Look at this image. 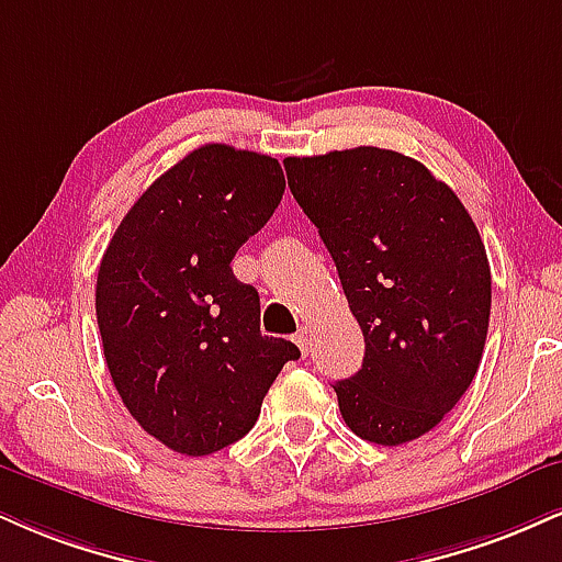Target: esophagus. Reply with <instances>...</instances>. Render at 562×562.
I'll return each instance as SVG.
<instances>
[{"mask_svg":"<svg viewBox=\"0 0 562 562\" xmlns=\"http://www.w3.org/2000/svg\"><path fill=\"white\" fill-rule=\"evenodd\" d=\"M293 340H295V346L301 348V353L306 356V353H308V348H311V329H308V327H301L299 333H295Z\"/></svg>","mask_w":562,"mask_h":562,"instance_id":"1","label":"esophagus"}]
</instances>
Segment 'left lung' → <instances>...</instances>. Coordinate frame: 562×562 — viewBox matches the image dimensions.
<instances>
[{
    "mask_svg": "<svg viewBox=\"0 0 562 562\" xmlns=\"http://www.w3.org/2000/svg\"><path fill=\"white\" fill-rule=\"evenodd\" d=\"M285 172L367 342L361 369L333 384L342 418L376 445L427 435L484 353L492 274L474 220L422 161L390 148L288 157Z\"/></svg>",
    "mask_w": 562,
    "mask_h": 562,
    "instance_id": "obj_1",
    "label": "left lung"
}]
</instances>
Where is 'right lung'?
<instances>
[{"mask_svg":"<svg viewBox=\"0 0 562 562\" xmlns=\"http://www.w3.org/2000/svg\"><path fill=\"white\" fill-rule=\"evenodd\" d=\"M282 193L277 159L206 144L146 188L101 256L106 369L135 422L182 456L248 435L277 374L301 356L261 335L259 293L229 267Z\"/></svg>","mask_w":562,"mask_h":562,"instance_id":"obj_1","label":"right lung"}]
</instances>
